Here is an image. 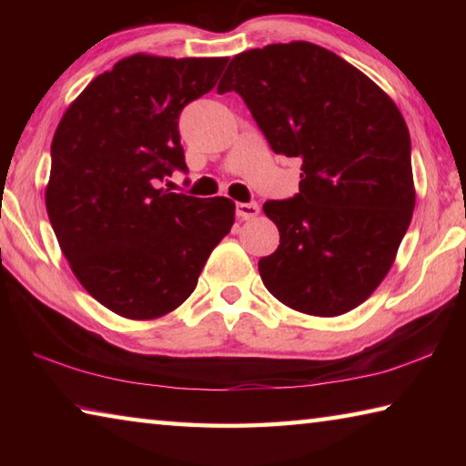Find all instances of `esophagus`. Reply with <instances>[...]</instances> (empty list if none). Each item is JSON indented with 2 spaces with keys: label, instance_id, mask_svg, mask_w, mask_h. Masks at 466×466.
I'll use <instances>...</instances> for the list:
<instances>
[{
  "label": "esophagus",
  "instance_id": "esophagus-1",
  "mask_svg": "<svg viewBox=\"0 0 466 466\" xmlns=\"http://www.w3.org/2000/svg\"><path fill=\"white\" fill-rule=\"evenodd\" d=\"M258 205L257 203H236V216H238L240 219H252L258 216Z\"/></svg>",
  "mask_w": 466,
  "mask_h": 466
}]
</instances>
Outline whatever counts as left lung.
Returning a JSON list of instances; mask_svg holds the SVG:
<instances>
[{"label": "left lung", "mask_w": 466, "mask_h": 466, "mask_svg": "<svg viewBox=\"0 0 466 466\" xmlns=\"http://www.w3.org/2000/svg\"><path fill=\"white\" fill-rule=\"evenodd\" d=\"M238 92L275 154L299 157V193L267 201L279 247L265 288L298 312L339 317L372 296L411 224V139L392 98L325 46L244 51L218 92Z\"/></svg>", "instance_id": "left-lung-1"}]
</instances>
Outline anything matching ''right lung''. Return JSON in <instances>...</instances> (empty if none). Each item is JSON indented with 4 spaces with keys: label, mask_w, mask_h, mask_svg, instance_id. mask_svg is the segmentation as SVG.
<instances>
[{
    "label": "right lung",
    "mask_w": 466,
    "mask_h": 466,
    "mask_svg": "<svg viewBox=\"0 0 466 466\" xmlns=\"http://www.w3.org/2000/svg\"><path fill=\"white\" fill-rule=\"evenodd\" d=\"M226 63L131 55L94 77L55 131L46 214L77 281L123 319L178 309L234 224L226 197L157 187L175 168L187 172L178 115Z\"/></svg>",
    "instance_id": "add662e5"
}]
</instances>
